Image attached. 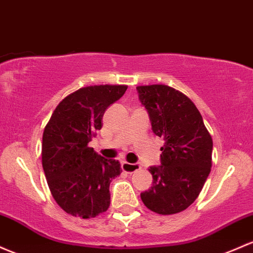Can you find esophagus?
<instances>
[{
  "instance_id": "1",
  "label": "esophagus",
  "mask_w": 253,
  "mask_h": 253,
  "mask_svg": "<svg viewBox=\"0 0 253 253\" xmlns=\"http://www.w3.org/2000/svg\"><path fill=\"white\" fill-rule=\"evenodd\" d=\"M121 168H122V170L126 171V173H134V171L139 170V169H140V165H138V163L122 162Z\"/></svg>"
}]
</instances>
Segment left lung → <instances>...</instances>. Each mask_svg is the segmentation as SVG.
Instances as JSON below:
<instances>
[{"instance_id": "8db88e82", "label": "left lung", "mask_w": 253, "mask_h": 253, "mask_svg": "<svg viewBox=\"0 0 253 253\" xmlns=\"http://www.w3.org/2000/svg\"><path fill=\"white\" fill-rule=\"evenodd\" d=\"M152 132L163 138L161 166L150 167L152 186L140 198L160 215L187 209L197 199L211 169L212 139L193 102L167 85L137 86Z\"/></svg>"}]
</instances>
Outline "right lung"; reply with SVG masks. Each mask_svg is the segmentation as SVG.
I'll return each instance as SVG.
<instances>
[{
	"instance_id": "add662e5",
	"label": "right lung",
	"mask_w": 253,
	"mask_h": 253,
	"mask_svg": "<svg viewBox=\"0 0 253 253\" xmlns=\"http://www.w3.org/2000/svg\"><path fill=\"white\" fill-rule=\"evenodd\" d=\"M126 85L79 88L60 102L43 133L42 165L52 197L72 216L96 217L110 205L109 185L122 169L88 143L102 128L107 108L126 92Z\"/></svg>"
}]
</instances>
